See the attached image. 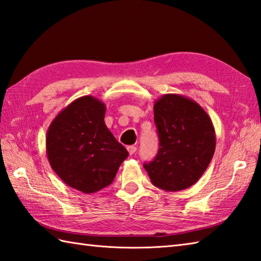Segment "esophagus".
I'll return each instance as SVG.
<instances>
[{
    "mask_svg": "<svg viewBox=\"0 0 261 261\" xmlns=\"http://www.w3.org/2000/svg\"><path fill=\"white\" fill-rule=\"evenodd\" d=\"M126 149H127V151H129L130 154H134L137 151V147L136 146H129Z\"/></svg>",
    "mask_w": 261,
    "mask_h": 261,
    "instance_id": "34e87169",
    "label": "esophagus"
}]
</instances>
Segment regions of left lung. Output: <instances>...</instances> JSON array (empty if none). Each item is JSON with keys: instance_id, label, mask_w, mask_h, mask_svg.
<instances>
[{"instance_id": "8db88e82", "label": "left lung", "mask_w": 261, "mask_h": 261, "mask_svg": "<svg viewBox=\"0 0 261 261\" xmlns=\"http://www.w3.org/2000/svg\"><path fill=\"white\" fill-rule=\"evenodd\" d=\"M159 150L143 167L151 182L167 192L182 191L201 178L215 151L212 120L192 98L165 94L153 105Z\"/></svg>"}]
</instances>
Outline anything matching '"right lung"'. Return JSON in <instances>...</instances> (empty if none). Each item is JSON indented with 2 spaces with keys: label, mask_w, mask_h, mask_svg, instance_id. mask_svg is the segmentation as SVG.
Segmentation results:
<instances>
[{
  "label": "right lung",
  "mask_w": 261,
  "mask_h": 261,
  "mask_svg": "<svg viewBox=\"0 0 261 261\" xmlns=\"http://www.w3.org/2000/svg\"><path fill=\"white\" fill-rule=\"evenodd\" d=\"M105 104L87 95L60 111L48 127V162L66 185L85 194L109 186L129 156L105 125Z\"/></svg>",
  "instance_id": "obj_1"
}]
</instances>
